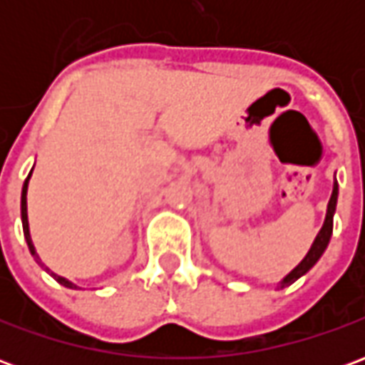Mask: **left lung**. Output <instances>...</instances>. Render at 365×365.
<instances>
[{
  "label": "left lung",
  "instance_id": "8db88e82",
  "mask_svg": "<svg viewBox=\"0 0 365 365\" xmlns=\"http://www.w3.org/2000/svg\"><path fill=\"white\" fill-rule=\"evenodd\" d=\"M336 201H338V182H336V175H334L332 193H330L329 205H327V215H324V222H322L321 230H319V235L314 237L313 245H311V248H309V252L305 254V258L299 262L297 266L291 269L289 274L285 275L282 282L277 283V289L289 287L291 283H295L299 277H303L309 269L313 268L317 262L321 260V256L324 254V250H327V246H329L330 242V237H332V219H334V213H336Z\"/></svg>",
  "mask_w": 365,
  "mask_h": 365
}]
</instances>
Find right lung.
I'll list each match as a JSON object with an SVG mask.
<instances>
[{
    "instance_id": "add662e5",
    "label": "right lung",
    "mask_w": 365,
    "mask_h": 365,
    "mask_svg": "<svg viewBox=\"0 0 365 365\" xmlns=\"http://www.w3.org/2000/svg\"><path fill=\"white\" fill-rule=\"evenodd\" d=\"M31 174H33V170L29 172L27 180H25V183H23V190H21V222H23V235H25V240H27V246L29 250H31V254H33V258L36 260V264H41L43 266V262H41V258H38V254H36V248L35 245H33V238H31V229H29V215H27V190H29V180H31ZM44 269L48 272V274L56 279V282L60 283V285H64V287H68V289H82L80 285H76L74 282H70V279H66V277H62V275L54 274L52 269H48L46 266H44Z\"/></svg>"
}]
</instances>
